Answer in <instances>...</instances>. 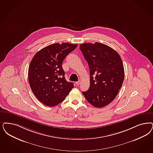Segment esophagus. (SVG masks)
Returning a JSON list of instances; mask_svg holds the SVG:
<instances>
[{
  "mask_svg": "<svg viewBox=\"0 0 153 153\" xmlns=\"http://www.w3.org/2000/svg\"><path fill=\"white\" fill-rule=\"evenodd\" d=\"M76 85H77V86H79V84H80V81H79L76 82Z\"/></svg>",
  "mask_w": 153,
  "mask_h": 153,
  "instance_id": "esophagus-1",
  "label": "esophagus"
}]
</instances>
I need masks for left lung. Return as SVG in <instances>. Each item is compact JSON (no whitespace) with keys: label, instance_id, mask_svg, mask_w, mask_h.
Masks as SVG:
<instances>
[{"label":"left lung","instance_id":"8db88e82","mask_svg":"<svg viewBox=\"0 0 153 153\" xmlns=\"http://www.w3.org/2000/svg\"><path fill=\"white\" fill-rule=\"evenodd\" d=\"M79 49L90 70L89 89L82 91L87 101L95 107L110 104L120 89L124 79V69L119 54L102 43H86Z\"/></svg>","mask_w":153,"mask_h":153}]
</instances>
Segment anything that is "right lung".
<instances>
[{
  "label": "right lung",
  "mask_w": 153,
  "mask_h": 153,
  "mask_svg": "<svg viewBox=\"0 0 153 153\" xmlns=\"http://www.w3.org/2000/svg\"><path fill=\"white\" fill-rule=\"evenodd\" d=\"M77 46L68 43H53L39 50L32 59L28 69L29 82L33 94L44 105H58L74 88V84L65 79L62 65Z\"/></svg>",
  "instance_id": "obj_1"
}]
</instances>
